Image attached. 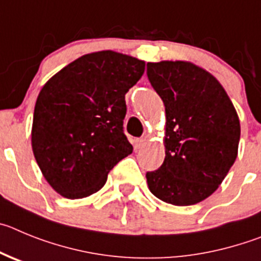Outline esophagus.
<instances>
[{
  "label": "esophagus",
  "mask_w": 261,
  "mask_h": 261,
  "mask_svg": "<svg viewBox=\"0 0 261 261\" xmlns=\"http://www.w3.org/2000/svg\"><path fill=\"white\" fill-rule=\"evenodd\" d=\"M145 143H147V139H145V138H139V139H135V148H142Z\"/></svg>",
  "instance_id": "1"
}]
</instances>
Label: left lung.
Here are the masks:
<instances>
[{
  "label": "left lung",
  "instance_id": "1",
  "mask_svg": "<svg viewBox=\"0 0 261 261\" xmlns=\"http://www.w3.org/2000/svg\"><path fill=\"white\" fill-rule=\"evenodd\" d=\"M165 105V160L149 171L148 189L165 203L192 205L213 194L238 154L241 123L221 83L189 61L147 63Z\"/></svg>",
  "mask_w": 261,
  "mask_h": 261
}]
</instances>
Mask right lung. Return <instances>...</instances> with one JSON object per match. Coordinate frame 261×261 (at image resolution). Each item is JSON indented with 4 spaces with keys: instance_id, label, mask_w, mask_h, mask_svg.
I'll use <instances>...</instances> for the list:
<instances>
[{
    "instance_id": "right-lung-1",
    "label": "right lung",
    "mask_w": 261,
    "mask_h": 261,
    "mask_svg": "<svg viewBox=\"0 0 261 261\" xmlns=\"http://www.w3.org/2000/svg\"><path fill=\"white\" fill-rule=\"evenodd\" d=\"M145 62L113 50L76 58L43 86L31 130L34 156L51 189L67 199L95 194L133 153L123 134L125 95Z\"/></svg>"
}]
</instances>
